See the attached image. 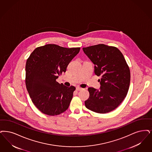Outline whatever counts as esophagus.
Segmentation results:
<instances>
[{
    "label": "esophagus",
    "instance_id": "34e87169",
    "mask_svg": "<svg viewBox=\"0 0 152 152\" xmlns=\"http://www.w3.org/2000/svg\"><path fill=\"white\" fill-rule=\"evenodd\" d=\"M76 89V90H77V91H81V90L83 89V88H80V87H79V86H77Z\"/></svg>",
    "mask_w": 152,
    "mask_h": 152
}]
</instances>
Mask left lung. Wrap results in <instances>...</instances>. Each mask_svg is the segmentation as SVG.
<instances>
[{"mask_svg": "<svg viewBox=\"0 0 152 152\" xmlns=\"http://www.w3.org/2000/svg\"><path fill=\"white\" fill-rule=\"evenodd\" d=\"M94 64V73L101 76L99 90L89 88V97L86 107L94 112H110L121 103L127 94L130 84V71L121 51L113 46L99 44L83 48Z\"/></svg>", "mask_w": 152, "mask_h": 152, "instance_id": "left-lung-1", "label": "left lung"}]
</instances>
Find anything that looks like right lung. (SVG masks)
<instances>
[{
	"label": "right lung",
	"mask_w": 152,
	"mask_h": 152,
	"mask_svg": "<svg viewBox=\"0 0 152 152\" xmlns=\"http://www.w3.org/2000/svg\"><path fill=\"white\" fill-rule=\"evenodd\" d=\"M80 50L48 44L36 48L27 59L26 89L33 103L43 114L57 115L68 108L76 88L60 84L56 80L66 72Z\"/></svg>",
	"instance_id": "right-lung-1"
}]
</instances>
